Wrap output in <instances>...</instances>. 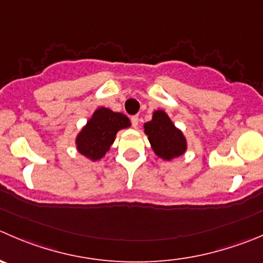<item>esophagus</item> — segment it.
<instances>
[{"instance_id": "34e87169", "label": "esophagus", "mask_w": 263, "mask_h": 263, "mask_svg": "<svg viewBox=\"0 0 263 263\" xmlns=\"http://www.w3.org/2000/svg\"><path fill=\"white\" fill-rule=\"evenodd\" d=\"M131 123H132V126H134L135 128H136V127L139 126V117H137V116H132L131 117Z\"/></svg>"}]
</instances>
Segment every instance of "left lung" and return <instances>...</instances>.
Instances as JSON below:
<instances>
[{
  "label": "left lung",
  "instance_id": "1",
  "mask_svg": "<svg viewBox=\"0 0 263 263\" xmlns=\"http://www.w3.org/2000/svg\"><path fill=\"white\" fill-rule=\"evenodd\" d=\"M153 150L159 158L171 160L186 152V140L182 132L176 128L170 117L163 110H157L153 119L144 124Z\"/></svg>",
  "mask_w": 263,
  "mask_h": 263
}]
</instances>
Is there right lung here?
I'll use <instances>...</instances> for the list:
<instances>
[{
	"instance_id": "add662e5",
	"label": "right lung",
	"mask_w": 263,
	"mask_h": 263,
	"mask_svg": "<svg viewBox=\"0 0 263 263\" xmlns=\"http://www.w3.org/2000/svg\"><path fill=\"white\" fill-rule=\"evenodd\" d=\"M129 124V119L124 114L114 113L106 108H99L78 134L76 140L78 152L91 160L101 159L110 149L117 132L127 128Z\"/></svg>"
}]
</instances>
